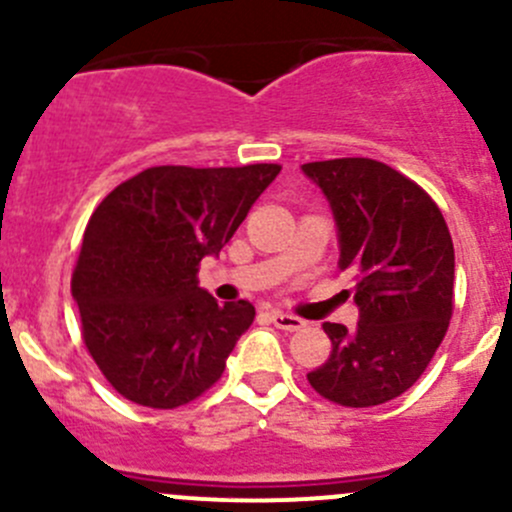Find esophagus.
Wrapping results in <instances>:
<instances>
[{"label":"esophagus","mask_w":512,"mask_h":512,"mask_svg":"<svg viewBox=\"0 0 512 512\" xmlns=\"http://www.w3.org/2000/svg\"><path fill=\"white\" fill-rule=\"evenodd\" d=\"M270 319L277 329H285V332H297V329L304 327V319L292 317V314H285V312H277V309H272Z\"/></svg>","instance_id":"34e87169"}]
</instances>
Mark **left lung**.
Returning a JSON list of instances; mask_svg holds the SVG:
<instances>
[{"mask_svg":"<svg viewBox=\"0 0 512 512\" xmlns=\"http://www.w3.org/2000/svg\"><path fill=\"white\" fill-rule=\"evenodd\" d=\"M337 225L339 267L354 275L359 324L324 322L332 354L307 379L334 404L364 409L416 384L446 337L456 255L438 205L371 158L304 163Z\"/></svg>","mask_w":512,"mask_h":512,"instance_id":"left-lung-1","label":"left lung"}]
</instances>
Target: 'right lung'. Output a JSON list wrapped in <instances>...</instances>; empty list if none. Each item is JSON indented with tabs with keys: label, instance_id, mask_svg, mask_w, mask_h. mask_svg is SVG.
I'll list each match as a JSON object with an SVG mask.
<instances>
[{
	"label": "right lung",
	"instance_id": "right-lung-1",
	"mask_svg": "<svg viewBox=\"0 0 512 512\" xmlns=\"http://www.w3.org/2000/svg\"><path fill=\"white\" fill-rule=\"evenodd\" d=\"M280 165H158L118 185L86 225L71 277L89 354L113 389L148 409L198 399L223 376L255 307L198 285Z\"/></svg>",
	"mask_w": 512,
	"mask_h": 512
}]
</instances>
